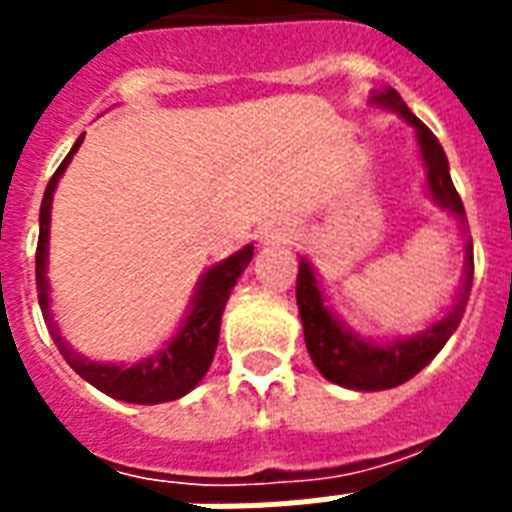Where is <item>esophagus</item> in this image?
<instances>
[{
    "mask_svg": "<svg viewBox=\"0 0 512 512\" xmlns=\"http://www.w3.org/2000/svg\"><path fill=\"white\" fill-rule=\"evenodd\" d=\"M279 239H281L279 231H268V228H265V231L260 233V241H263V244H273V241H279Z\"/></svg>",
    "mask_w": 512,
    "mask_h": 512,
    "instance_id": "1",
    "label": "esophagus"
}]
</instances>
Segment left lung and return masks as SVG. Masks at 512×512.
I'll use <instances>...</instances> for the list:
<instances>
[{
  "instance_id": "8db88e82",
  "label": "left lung",
  "mask_w": 512,
  "mask_h": 512,
  "mask_svg": "<svg viewBox=\"0 0 512 512\" xmlns=\"http://www.w3.org/2000/svg\"><path fill=\"white\" fill-rule=\"evenodd\" d=\"M369 103L396 111L398 116H404L406 124H412L422 164L428 172L425 177H428L430 196L438 207L460 217L462 228H465V207H462L460 193L454 188L449 162H446L444 148L436 135L409 111V106L393 87L372 92ZM470 287H473V241H465V276H462L460 295L454 300L452 311L436 324H430L420 335L398 337V340L380 345V342L353 335L335 313L329 311V305L324 303V295H321L319 279H316L311 263L303 257L300 271H297V308H300V319H303L305 348L311 353L316 369L335 385L350 390L396 388L401 382L412 380L420 369H425L438 356V350L444 348L446 340L454 335V329L460 327Z\"/></svg>"
}]
</instances>
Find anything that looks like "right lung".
Returning a JSON list of instances; mask_svg holds the SVG:
<instances>
[{"mask_svg": "<svg viewBox=\"0 0 512 512\" xmlns=\"http://www.w3.org/2000/svg\"><path fill=\"white\" fill-rule=\"evenodd\" d=\"M84 135L74 143L68 156L60 162L55 175L47 183L44 191L42 209H39V244H36V289H39V305L42 316L47 321L52 342L58 345L60 356L66 358L68 366L79 377L103 390L106 396L127 401V404H162V401H175V398L191 393L207 374L212 358H215L217 337H220V319H223L225 303L231 297V289L236 287L244 268L249 265L255 247L247 244L236 255L225 257L223 263L212 265L201 276L196 295L191 300L188 316L180 324V332L172 337L162 350H156L154 356L143 358L138 364H100L90 358L79 356L58 332V324L52 321L50 313V284H47V249H50V209L52 193L58 188L60 175L66 172L68 162L82 146Z\"/></svg>", "mask_w": 512, "mask_h": 512, "instance_id": "obj_1", "label": "right lung"}]
</instances>
